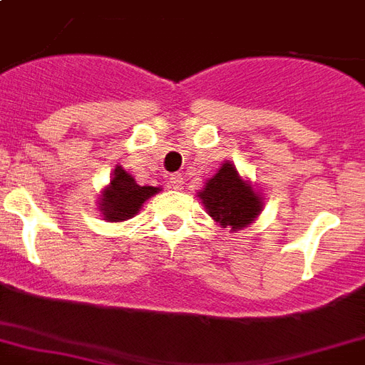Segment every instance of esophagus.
Wrapping results in <instances>:
<instances>
[{"mask_svg": "<svg viewBox=\"0 0 365 365\" xmlns=\"http://www.w3.org/2000/svg\"><path fill=\"white\" fill-rule=\"evenodd\" d=\"M170 185H172V189H182L183 187L182 174H172V176H170Z\"/></svg>", "mask_w": 365, "mask_h": 365, "instance_id": "obj_1", "label": "esophagus"}]
</instances>
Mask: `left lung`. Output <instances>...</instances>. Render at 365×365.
I'll return each instance as SVG.
<instances>
[{
    "label": "left lung",
    "instance_id": "obj_1",
    "mask_svg": "<svg viewBox=\"0 0 365 365\" xmlns=\"http://www.w3.org/2000/svg\"><path fill=\"white\" fill-rule=\"evenodd\" d=\"M199 197L220 226H230L233 232L249 226L262 210V199L241 180L232 163L222 164L218 174L208 180Z\"/></svg>",
    "mask_w": 365,
    "mask_h": 365
}]
</instances>
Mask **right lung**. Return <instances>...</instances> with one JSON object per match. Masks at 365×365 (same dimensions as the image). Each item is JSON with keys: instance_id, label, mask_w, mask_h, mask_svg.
I'll use <instances>...</instances> for the list:
<instances>
[{"instance_id": "obj_1", "label": "right lung", "mask_w": 365, "mask_h": 365, "mask_svg": "<svg viewBox=\"0 0 365 365\" xmlns=\"http://www.w3.org/2000/svg\"><path fill=\"white\" fill-rule=\"evenodd\" d=\"M157 187H141L122 166H116L110 185L101 195V212L110 222L132 218L143 207L145 199L157 193Z\"/></svg>"}]
</instances>
